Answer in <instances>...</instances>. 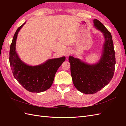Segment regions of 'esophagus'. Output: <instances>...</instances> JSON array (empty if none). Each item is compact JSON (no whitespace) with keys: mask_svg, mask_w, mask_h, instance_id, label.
<instances>
[{"mask_svg":"<svg viewBox=\"0 0 126 126\" xmlns=\"http://www.w3.org/2000/svg\"><path fill=\"white\" fill-rule=\"evenodd\" d=\"M72 53V50L71 49H67L65 52V55L66 57H69Z\"/></svg>","mask_w":126,"mask_h":126,"instance_id":"obj_1","label":"esophagus"}]
</instances>
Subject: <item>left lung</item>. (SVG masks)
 <instances>
[{
	"label": "left lung",
	"mask_w": 126,
	"mask_h": 126,
	"mask_svg": "<svg viewBox=\"0 0 126 126\" xmlns=\"http://www.w3.org/2000/svg\"><path fill=\"white\" fill-rule=\"evenodd\" d=\"M93 23L105 38L102 55L99 62L89 64L72 56L69 57L74 85L79 91L87 94L97 92L109 83L113 77L116 65L111 33L98 19L93 20Z\"/></svg>",
	"instance_id": "8db88e82"
}]
</instances>
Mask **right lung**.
<instances>
[{
	"label": "right lung",
	"instance_id": "obj_1",
	"mask_svg": "<svg viewBox=\"0 0 126 126\" xmlns=\"http://www.w3.org/2000/svg\"><path fill=\"white\" fill-rule=\"evenodd\" d=\"M17 28L9 51V63L14 78L27 91L39 93L47 90L53 84L55 73L65 57L49 59L40 65H28L23 62L16 51L17 35L24 24Z\"/></svg>",
	"mask_w": 126,
	"mask_h": 126
}]
</instances>
